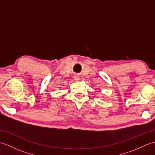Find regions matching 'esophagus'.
<instances>
[{
  "label": "esophagus",
  "mask_w": 155,
  "mask_h": 155,
  "mask_svg": "<svg viewBox=\"0 0 155 155\" xmlns=\"http://www.w3.org/2000/svg\"><path fill=\"white\" fill-rule=\"evenodd\" d=\"M74 79L75 81H78V80L80 79L79 76H78V75H75V76H74Z\"/></svg>",
  "instance_id": "esophagus-1"
}]
</instances>
